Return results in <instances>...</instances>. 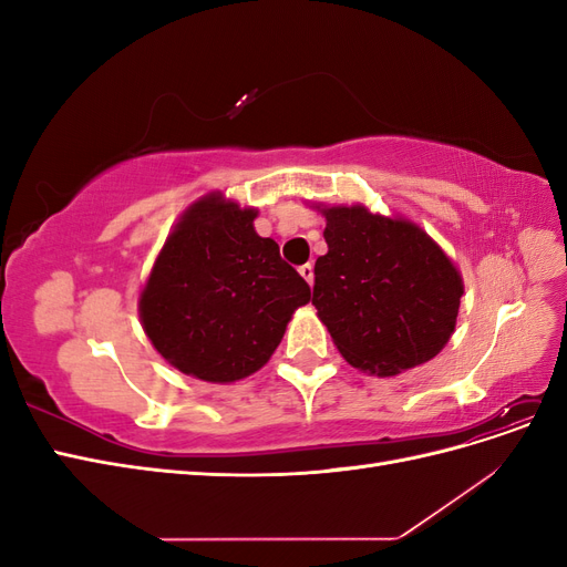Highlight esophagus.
Masks as SVG:
<instances>
[{"mask_svg": "<svg viewBox=\"0 0 567 567\" xmlns=\"http://www.w3.org/2000/svg\"><path fill=\"white\" fill-rule=\"evenodd\" d=\"M300 274H302V279H305L307 284H310V286L315 284V267H312L310 262H307V265H302V267H300Z\"/></svg>", "mask_w": 567, "mask_h": 567, "instance_id": "obj_1", "label": "esophagus"}]
</instances>
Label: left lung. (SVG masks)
I'll return each mask as SVG.
<instances>
[{
    "instance_id": "1",
    "label": "left lung",
    "mask_w": 567,
    "mask_h": 567,
    "mask_svg": "<svg viewBox=\"0 0 567 567\" xmlns=\"http://www.w3.org/2000/svg\"><path fill=\"white\" fill-rule=\"evenodd\" d=\"M315 208L329 252L317 257L312 305L338 352L383 379L431 362L456 329L463 277L452 257L402 215Z\"/></svg>"
}]
</instances>
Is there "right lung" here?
I'll return each mask as SVG.
<instances>
[{"instance_id": "add662e5", "label": "right lung", "mask_w": 567, "mask_h": 567, "mask_svg": "<svg viewBox=\"0 0 567 567\" xmlns=\"http://www.w3.org/2000/svg\"><path fill=\"white\" fill-rule=\"evenodd\" d=\"M255 208L221 192L179 215L140 293V319L169 367L208 383L260 371L310 286L274 238L255 231Z\"/></svg>"}]
</instances>
